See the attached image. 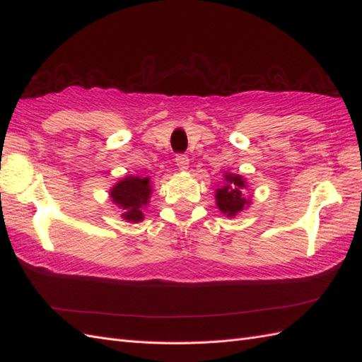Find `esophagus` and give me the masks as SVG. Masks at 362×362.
<instances>
[{"mask_svg":"<svg viewBox=\"0 0 362 362\" xmlns=\"http://www.w3.org/2000/svg\"><path fill=\"white\" fill-rule=\"evenodd\" d=\"M175 165L179 166V169H182V171H187L188 166H189V158L187 156H177L175 157Z\"/></svg>","mask_w":362,"mask_h":362,"instance_id":"34e87169","label":"esophagus"}]
</instances>
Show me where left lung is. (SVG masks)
<instances>
[{
    "label": "left lung",
    "mask_w": 362,
    "mask_h": 362,
    "mask_svg": "<svg viewBox=\"0 0 362 362\" xmlns=\"http://www.w3.org/2000/svg\"><path fill=\"white\" fill-rule=\"evenodd\" d=\"M245 189H247V182L243 175L226 173L224 174V185L216 189V206L222 214L227 218H235L243 210L247 209L252 204L250 197H245Z\"/></svg>",
    "instance_id": "obj_1"
}]
</instances>
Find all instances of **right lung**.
I'll return each instance as SVG.
<instances>
[{
  "mask_svg": "<svg viewBox=\"0 0 362 362\" xmlns=\"http://www.w3.org/2000/svg\"><path fill=\"white\" fill-rule=\"evenodd\" d=\"M110 201L121 210V218L138 224L144 219V206L149 205L152 185L149 177L126 175L109 191Z\"/></svg>",
  "mask_w": 362,
  "mask_h": 362,
  "instance_id": "add662e5",
  "label": "right lung"
}]
</instances>
